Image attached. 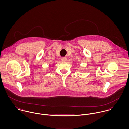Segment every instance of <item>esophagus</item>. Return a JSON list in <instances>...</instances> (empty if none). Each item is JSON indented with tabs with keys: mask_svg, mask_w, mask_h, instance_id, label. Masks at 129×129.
<instances>
[{
	"mask_svg": "<svg viewBox=\"0 0 129 129\" xmlns=\"http://www.w3.org/2000/svg\"><path fill=\"white\" fill-rule=\"evenodd\" d=\"M61 60L62 61H66V60H67V57H62L61 58Z\"/></svg>",
	"mask_w": 129,
	"mask_h": 129,
	"instance_id": "obj_1",
	"label": "esophagus"
}]
</instances>
